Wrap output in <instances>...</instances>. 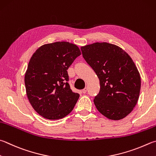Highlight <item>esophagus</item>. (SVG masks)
I'll return each instance as SVG.
<instances>
[{
	"label": "esophagus",
	"instance_id": "1",
	"mask_svg": "<svg viewBox=\"0 0 156 156\" xmlns=\"http://www.w3.org/2000/svg\"><path fill=\"white\" fill-rule=\"evenodd\" d=\"M87 91V87H85V88H84V89H83V90H82V92H83V93H86Z\"/></svg>",
	"mask_w": 156,
	"mask_h": 156
}]
</instances>
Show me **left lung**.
Listing matches in <instances>:
<instances>
[{
    "instance_id": "left-lung-1",
    "label": "left lung",
    "mask_w": 156,
    "mask_h": 156,
    "mask_svg": "<svg viewBox=\"0 0 156 156\" xmlns=\"http://www.w3.org/2000/svg\"><path fill=\"white\" fill-rule=\"evenodd\" d=\"M80 49L100 80V92L93 101L98 111L109 119H122L132 111L140 95V76L134 61L120 47L106 42Z\"/></svg>"
}]
</instances>
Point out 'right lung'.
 Returning <instances> with one entry per match:
<instances>
[{
    "label": "right lung",
    "mask_w": 156,
    "mask_h": 156,
    "mask_svg": "<svg viewBox=\"0 0 156 156\" xmlns=\"http://www.w3.org/2000/svg\"><path fill=\"white\" fill-rule=\"evenodd\" d=\"M81 55L79 48L67 41L44 44L29 61L24 83L34 110L45 119H60L72 111L80 95L67 81V69Z\"/></svg>",
    "instance_id": "obj_1"
}]
</instances>
